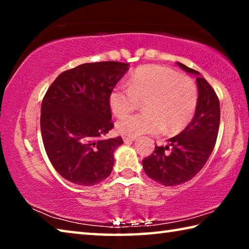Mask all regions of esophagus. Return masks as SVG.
Segmentation results:
<instances>
[{
    "instance_id": "obj_1",
    "label": "esophagus",
    "mask_w": 249,
    "mask_h": 249,
    "mask_svg": "<svg viewBox=\"0 0 249 249\" xmlns=\"http://www.w3.org/2000/svg\"><path fill=\"white\" fill-rule=\"evenodd\" d=\"M123 141H124L125 144H129V142H134V141H135V138H134V137H127V136H124V137H123Z\"/></svg>"
}]
</instances>
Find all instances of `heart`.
Listing matches in <instances>:
<instances>
[{
  "label": "heart",
  "instance_id": "1",
  "mask_svg": "<svg viewBox=\"0 0 249 249\" xmlns=\"http://www.w3.org/2000/svg\"><path fill=\"white\" fill-rule=\"evenodd\" d=\"M140 100H145V111L117 121V132L123 136L137 137L163 129L180 132L195 116L199 93L191 79L168 67L148 65L135 71L127 86H116L108 95L109 107L116 116L133 111Z\"/></svg>",
  "mask_w": 249,
  "mask_h": 249
}]
</instances>
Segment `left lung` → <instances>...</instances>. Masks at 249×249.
I'll use <instances>...</instances> for the list:
<instances>
[{"label":"left lung","mask_w":249,"mask_h":249,"mask_svg":"<svg viewBox=\"0 0 249 249\" xmlns=\"http://www.w3.org/2000/svg\"><path fill=\"white\" fill-rule=\"evenodd\" d=\"M177 65L196 75L199 101L196 114L182 132L168 140L169 144L156 145L154 153L142 159L146 175L166 187L182 184L199 174L216 142L221 117L220 101L209 82L196 70L181 62Z\"/></svg>","instance_id":"1"}]
</instances>
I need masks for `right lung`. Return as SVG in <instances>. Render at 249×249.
<instances>
[{"mask_svg": "<svg viewBox=\"0 0 249 249\" xmlns=\"http://www.w3.org/2000/svg\"><path fill=\"white\" fill-rule=\"evenodd\" d=\"M128 64L102 61L64 71L41 103L40 130L54 169L70 182L89 187L111 175L114 151L123 140H104L114 127L108 95Z\"/></svg>", "mask_w": 249, "mask_h": 249, "instance_id": "right-lung-1", "label": "right lung"}]
</instances>
